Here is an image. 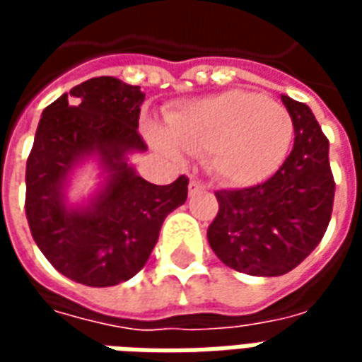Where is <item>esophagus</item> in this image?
<instances>
[{
	"mask_svg": "<svg viewBox=\"0 0 362 362\" xmlns=\"http://www.w3.org/2000/svg\"><path fill=\"white\" fill-rule=\"evenodd\" d=\"M204 188H205L204 182H199V180H192L188 186L189 194H196V192H199V189H204Z\"/></svg>",
	"mask_w": 362,
	"mask_h": 362,
	"instance_id": "esophagus-1",
	"label": "esophagus"
}]
</instances>
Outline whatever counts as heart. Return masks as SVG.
I'll list each match as a JSON object with an SVG mask.
<instances>
[{"instance_id": "b5f03b06", "label": "heart", "mask_w": 362, "mask_h": 362, "mask_svg": "<svg viewBox=\"0 0 362 362\" xmlns=\"http://www.w3.org/2000/svg\"><path fill=\"white\" fill-rule=\"evenodd\" d=\"M168 132L147 127L149 141L168 157L209 153V168L233 186H250L279 170L295 137L283 104L259 93L227 90L168 112Z\"/></svg>"}]
</instances>
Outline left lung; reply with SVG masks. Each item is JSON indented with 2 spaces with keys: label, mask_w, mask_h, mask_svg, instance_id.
I'll list each match as a JSON object with an SVG mask.
<instances>
[{
  "label": "left lung",
  "mask_w": 362,
  "mask_h": 362,
  "mask_svg": "<svg viewBox=\"0 0 362 362\" xmlns=\"http://www.w3.org/2000/svg\"><path fill=\"white\" fill-rule=\"evenodd\" d=\"M281 100L295 124L291 155L258 186L215 192L219 213L207 228L225 266L259 277L295 269L320 244L334 207L329 141L306 104Z\"/></svg>",
  "instance_id": "obj_1"
}]
</instances>
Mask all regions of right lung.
Here are the masks:
<instances>
[{
	"label": "right lung",
	"instance_id": "right-lung-1",
	"mask_svg": "<svg viewBox=\"0 0 362 362\" xmlns=\"http://www.w3.org/2000/svg\"><path fill=\"white\" fill-rule=\"evenodd\" d=\"M145 93L116 77H93L46 106L27 160L25 211L36 246L62 275L112 287L139 272L163 221L188 197V178L157 186L137 176L127 155L147 151L137 132ZM96 156L103 188L69 208L66 176Z\"/></svg>",
	"mask_w": 362,
	"mask_h": 362
}]
</instances>
